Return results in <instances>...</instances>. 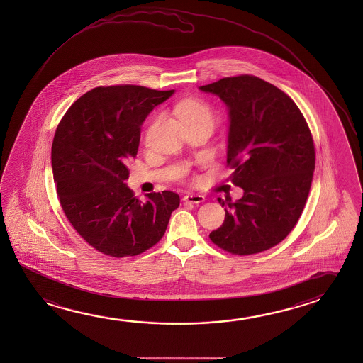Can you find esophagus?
I'll use <instances>...</instances> for the list:
<instances>
[{"instance_id": "1", "label": "esophagus", "mask_w": 363, "mask_h": 363, "mask_svg": "<svg viewBox=\"0 0 363 363\" xmlns=\"http://www.w3.org/2000/svg\"><path fill=\"white\" fill-rule=\"evenodd\" d=\"M184 202H190V203H200L205 201V197L202 195H195V194H187L184 196Z\"/></svg>"}]
</instances>
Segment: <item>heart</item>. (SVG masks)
<instances>
[{"mask_svg": "<svg viewBox=\"0 0 363 363\" xmlns=\"http://www.w3.org/2000/svg\"><path fill=\"white\" fill-rule=\"evenodd\" d=\"M176 113L184 125L205 124L213 126L214 123V111L206 102L189 99L179 102L176 106Z\"/></svg>", "mask_w": 363, "mask_h": 363, "instance_id": "obj_1", "label": "heart"}]
</instances>
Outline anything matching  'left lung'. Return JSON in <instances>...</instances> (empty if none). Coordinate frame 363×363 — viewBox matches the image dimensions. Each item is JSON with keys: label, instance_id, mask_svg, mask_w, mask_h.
I'll return each mask as SVG.
<instances>
[{"label": "left lung", "instance_id": "obj_1", "mask_svg": "<svg viewBox=\"0 0 363 363\" xmlns=\"http://www.w3.org/2000/svg\"><path fill=\"white\" fill-rule=\"evenodd\" d=\"M219 96L229 111L226 162L243 196L219 202L223 225L210 233L221 250L248 256L289 235L303 213L315 169L309 126L296 104L255 76L219 79L199 87Z\"/></svg>", "mask_w": 363, "mask_h": 363}]
</instances>
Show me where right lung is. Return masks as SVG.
I'll use <instances>...</instances> for the list:
<instances>
[{
    "mask_svg": "<svg viewBox=\"0 0 363 363\" xmlns=\"http://www.w3.org/2000/svg\"><path fill=\"white\" fill-rule=\"evenodd\" d=\"M174 94L143 86L96 87L74 102L55 130L52 169L60 206L82 238L107 256H137L161 240L179 196L148 194L147 202L125 184L140 126Z\"/></svg>",
    "mask_w": 363,
    "mask_h": 363,
    "instance_id": "obj_1",
    "label": "right lung"
}]
</instances>
